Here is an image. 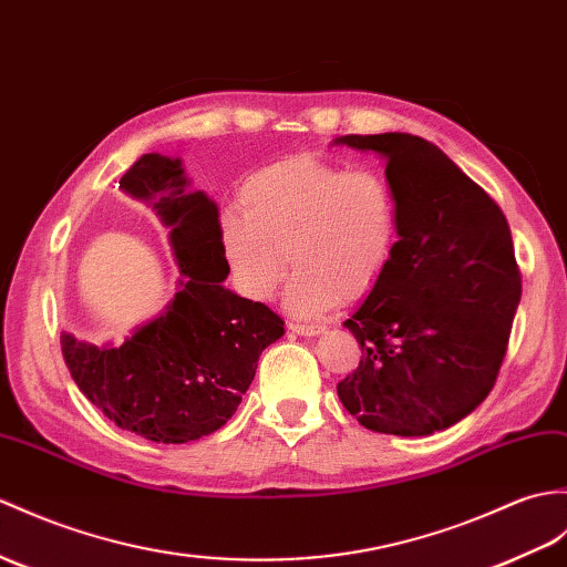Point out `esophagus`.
Here are the masks:
<instances>
[{
  "label": "esophagus",
  "instance_id": "esophagus-1",
  "mask_svg": "<svg viewBox=\"0 0 567 567\" xmlns=\"http://www.w3.org/2000/svg\"><path fill=\"white\" fill-rule=\"evenodd\" d=\"M287 328L297 336H321L326 331V326L319 323H287Z\"/></svg>",
  "mask_w": 567,
  "mask_h": 567
}]
</instances>
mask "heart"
Listing matches in <instances>:
<instances>
[{
	"label": "heart",
	"mask_w": 567,
	"mask_h": 567,
	"mask_svg": "<svg viewBox=\"0 0 567 567\" xmlns=\"http://www.w3.org/2000/svg\"><path fill=\"white\" fill-rule=\"evenodd\" d=\"M239 203L219 215L217 236L234 287L254 301L272 297L292 260L289 311L323 313L370 295L396 254L401 203L377 168L289 156L248 176Z\"/></svg>",
	"instance_id": "b5f03b06"
}]
</instances>
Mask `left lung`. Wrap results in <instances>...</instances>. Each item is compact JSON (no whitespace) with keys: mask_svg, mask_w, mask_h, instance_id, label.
<instances>
[{"mask_svg":"<svg viewBox=\"0 0 567 567\" xmlns=\"http://www.w3.org/2000/svg\"><path fill=\"white\" fill-rule=\"evenodd\" d=\"M338 142L386 156L401 203L391 266L346 321L362 358L338 396L367 430L425 437L495 386L522 297L509 224L437 144L408 133Z\"/></svg>","mask_w":567,"mask_h":567,"instance_id":"obj_1","label":"left lung"}]
</instances>
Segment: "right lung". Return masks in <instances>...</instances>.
<instances>
[{"label":"right lung","mask_w":567,"mask_h":567,"mask_svg":"<svg viewBox=\"0 0 567 567\" xmlns=\"http://www.w3.org/2000/svg\"><path fill=\"white\" fill-rule=\"evenodd\" d=\"M121 188L154 200L186 278L166 313L121 348L101 350L62 333V358L79 391L117 427L162 444L200 440L234 415L260 352L285 333V321L262 301L221 287L229 268L217 205L205 193H183L178 159L142 154Z\"/></svg>","instance_id":"obj_1"}]
</instances>
